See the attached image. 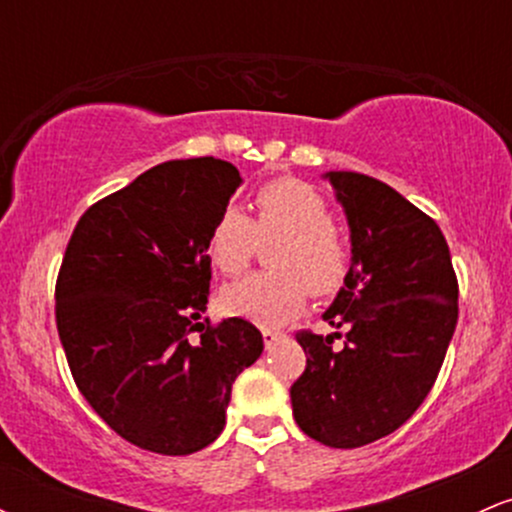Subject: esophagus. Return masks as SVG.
<instances>
[{
    "label": "esophagus",
    "instance_id": "34e87169",
    "mask_svg": "<svg viewBox=\"0 0 512 512\" xmlns=\"http://www.w3.org/2000/svg\"><path fill=\"white\" fill-rule=\"evenodd\" d=\"M262 339H264V346H267V349H272V346L281 339V334L274 330H262Z\"/></svg>",
    "mask_w": 512,
    "mask_h": 512
}]
</instances>
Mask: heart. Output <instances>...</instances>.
Segmentation results:
<instances>
[{
  "label": "heart",
  "instance_id": "heart-1",
  "mask_svg": "<svg viewBox=\"0 0 512 512\" xmlns=\"http://www.w3.org/2000/svg\"><path fill=\"white\" fill-rule=\"evenodd\" d=\"M257 214L238 207L221 209L209 231V260L226 276L250 267L257 245L279 243L272 250L276 272L252 274L223 291L228 315L260 327H281L315 296H330L344 284L351 248L332 223V207L317 187L298 178H274L257 190Z\"/></svg>",
  "mask_w": 512,
  "mask_h": 512
}]
</instances>
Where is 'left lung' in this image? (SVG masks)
<instances>
[{
  "label": "left lung",
  "mask_w": 512,
  "mask_h": 512,
  "mask_svg": "<svg viewBox=\"0 0 512 512\" xmlns=\"http://www.w3.org/2000/svg\"><path fill=\"white\" fill-rule=\"evenodd\" d=\"M351 228V267L325 320L339 332L296 334L305 370L293 419L330 448L390 436L421 407L457 325V276L438 223L385 182L332 170Z\"/></svg>",
  "instance_id": "left-lung-1"
}]
</instances>
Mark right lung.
I'll return each mask as SVG.
<instances>
[{"label": "right lung", "mask_w": 512, "mask_h": 512, "mask_svg": "<svg viewBox=\"0 0 512 512\" xmlns=\"http://www.w3.org/2000/svg\"><path fill=\"white\" fill-rule=\"evenodd\" d=\"M238 185V168L221 158L166 161L88 207L64 250L55 317L72 378L142 450L190 455L214 443L233 383L264 349L243 317L197 322L209 231Z\"/></svg>", "instance_id": "right-lung-1"}]
</instances>
